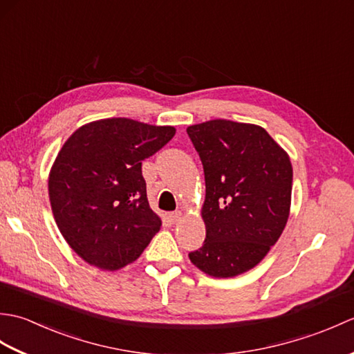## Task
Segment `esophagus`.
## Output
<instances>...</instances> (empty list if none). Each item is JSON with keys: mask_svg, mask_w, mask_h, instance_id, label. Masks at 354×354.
Returning a JSON list of instances; mask_svg holds the SVG:
<instances>
[{"mask_svg": "<svg viewBox=\"0 0 354 354\" xmlns=\"http://www.w3.org/2000/svg\"><path fill=\"white\" fill-rule=\"evenodd\" d=\"M181 216H183L181 212H171L169 214V219H170V222H178L179 219H181Z\"/></svg>", "mask_w": 354, "mask_h": 354, "instance_id": "1", "label": "esophagus"}]
</instances>
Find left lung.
<instances>
[{
    "instance_id": "left-lung-1",
    "label": "left lung",
    "mask_w": 354,
    "mask_h": 354,
    "mask_svg": "<svg viewBox=\"0 0 354 354\" xmlns=\"http://www.w3.org/2000/svg\"><path fill=\"white\" fill-rule=\"evenodd\" d=\"M205 175V240L189 257L216 278L260 263L286 227L292 165L260 126L212 120L187 127Z\"/></svg>"
}]
</instances>
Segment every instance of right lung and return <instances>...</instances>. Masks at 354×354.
<instances>
[{
  "label": "right lung",
  "instance_id": "obj_1",
  "mask_svg": "<svg viewBox=\"0 0 354 354\" xmlns=\"http://www.w3.org/2000/svg\"><path fill=\"white\" fill-rule=\"evenodd\" d=\"M175 132L131 118L99 120L82 126L57 153L48 179L51 209L66 243L89 265L123 268L160 231L141 164Z\"/></svg>",
  "mask_w": 354,
  "mask_h": 354
}]
</instances>
